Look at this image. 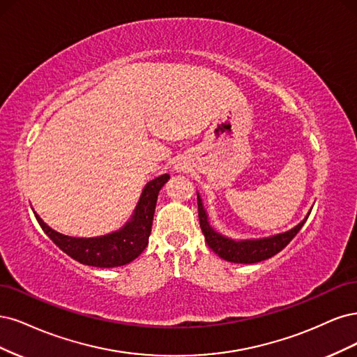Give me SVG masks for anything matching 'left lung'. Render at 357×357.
<instances>
[{
    "label": "left lung",
    "instance_id": "1",
    "mask_svg": "<svg viewBox=\"0 0 357 357\" xmlns=\"http://www.w3.org/2000/svg\"><path fill=\"white\" fill-rule=\"evenodd\" d=\"M197 204H199L200 227L206 241H208V246L218 257H221L225 261L237 262V264H255V262L266 261L274 257L275 254H279V252L289 245V241L298 234V231H300L303 225L305 224L310 212H312L308 211V213L300 224L295 225L291 229H287L284 233H279V234L262 237V238L236 240L218 233L216 229L211 225L209 215L204 209L199 192H197Z\"/></svg>",
    "mask_w": 357,
    "mask_h": 357
}]
</instances>
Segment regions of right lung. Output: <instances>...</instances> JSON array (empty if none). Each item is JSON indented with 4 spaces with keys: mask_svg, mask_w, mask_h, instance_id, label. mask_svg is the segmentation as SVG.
I'll return each mask as SVG.
<instances>
[{
    "mask_svg": "<svg viewBox=\"0 0 357 357\" xmlns=\"http://www.w3.org/2000/svg\"><path fill=\"white\" fill-rule=\"evenodd\" d=\"M169 178L170 176L165 174L149 181L142 190L139 202H137L130 220L117 231L105 236L89 238L65 236L50 228L37 215V212L33 213H36L43 231L53 240V243L79 264L100 268L126 266V264L139 257L148 245L158 192Z\"/></svg>",
    "mask_w": 357,
    "mask_h": 357,
    "instance_id": "right-lung-1",
    "label": "right lung"
}]
</instances>
